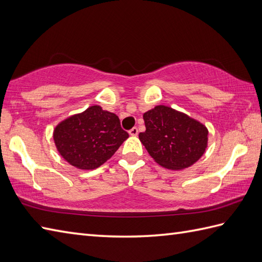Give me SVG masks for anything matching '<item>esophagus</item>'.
Segmentation results:
<instances>
[{
  "mask_svg": "<svg viewBox=\"0 0 262 262\" xmlns=\"http://www.w3.org/2000/svg\"><path fill=\"white\" fill-rule=\"evenodd\" d=\"M138 132H139V130H138V127H132V129L129 131V135L130 136H132V137H137L138 136Z\"/></svg>",
  "mask_w": 262,
  "mask_h": 262,
  "instance_id": "1",
  "label": "esophagus"
}]
</instances>
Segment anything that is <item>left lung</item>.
I'll return each mask as SVG.
<instances>
[{"instance_id": "8db88e82", "label": "left lung", "mask_w": 262, "mask_h": 262, "mask_svg": "<svg viewBox=\"0 0 262 262\" xmlns=\"http://www.w3.org/2000/svg\"><path fill=\"white\" fill-rule=\"evenodd\" d=\"M145 131L139 139L146 151L161 167L182 170L195 163L208 145V129L192 118L157 105L143 114Z\"/></svg>"}]
</instances>
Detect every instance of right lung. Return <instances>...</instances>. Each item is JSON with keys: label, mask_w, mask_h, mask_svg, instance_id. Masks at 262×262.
<instances>
[{"label": "right lung", "mask_w": 262, "mask_h": 262, "mask_svg": "<svg viewBox=\"0 0 262 262\" xmlns=\"http://www.w3.org/2000/svg\"><path fill=\"white\" fill-rule=\"evenodd\" d=\"M129 138L118 116L92 105L55 126L53 140L61 157L73 167L93 170L106 162Z\"/></svg>", "instance_id": "add662e5"}]
</instances>
